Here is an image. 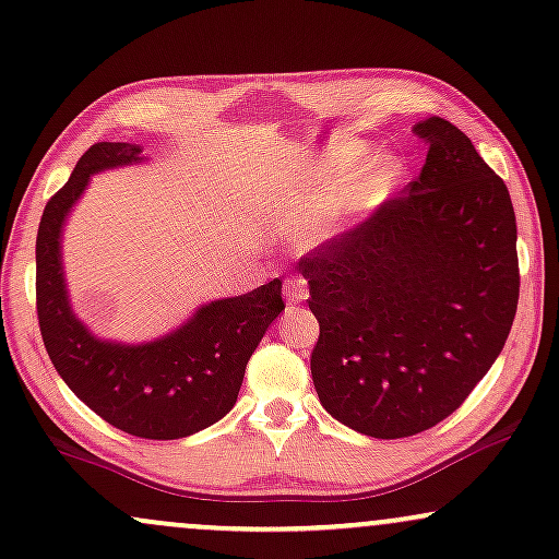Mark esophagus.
<instances>
[{
  "mask_svg": "<svg viewBox=\"0 0 559 559\" xmlns=\"http://www.w3.org/2000/svg\"><path fill=\"white\" fill-rule=\"evenodd\" d=\"M307 294H309L307 281L301 278V275H292V278L286 281V286H284V297H286L288 305H299V301H305V299H307Z\"/></svg>",
  "mask_w": 559,
  "mask_h": 559,
  "instance_id": "34e87169",
  "label": "esophagus"
}]
</instances>
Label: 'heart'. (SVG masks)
Wrapping results in <instances>:
<instances>
[{"mask_svg":"<svg viewBox=\"0 0 559 559\" xmlns=\"http://www.w3.org/2000/svg\"><path fill=\"white\" fill-rule=\"evenodd\" d=\"M365 153L367 151L361 145H348V147H344V151H338L335 156H331V160H328L322 169L307 171L292 192H286L284 198H278V203L271 205L273 224L275 226H294L297 221H301L309 194L331 185L333 177H338L341 171L348 169V166L359 164V160L365 158ZM395 177H399V169H395L393 160L380 158V160H374V164H369L365 171H359L352 181H348L346 192L341 194L338 200H335L333 215H338L341 211H348V207H359V205L369 203V200H374L382 190H388L390 181H393Z\"/></svg>","mask_w":559,"mask_h":559,"instance_id":"obj_1","label":"heart"}]
</instances>
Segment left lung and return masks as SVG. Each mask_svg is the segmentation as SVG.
<instances>
[{"label":"left lung","mask_w":559,"mask_h":559,"mask_svg":"<svg viewBox=\"0 0 559 559\" xmlns=\"http://www.w3.org/2000/svg\"><path fill=\"white\" fill-rule=\"evenodd\" d=\"M421 174L299 260L320 322L312 382L356 432L399 440L448 419L506 346L518 307L510 192L448 119L414 127Z\"/></svg>","instance_id":"obj_1"}]
</instances>
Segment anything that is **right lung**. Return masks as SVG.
<instances>
[{"label": "right lung", "instance_id": "add662e5", "mask_svg": "<svg viewBox=\"0 0 559 559\" xmlns=\"http://www.w3.org/2000/svg\"><path fill=\"white\" fill-rule=\"evenodd\" d=\"M134 143H96L46 203L36 237V312L53 369L100 419L143 440H179L215 425L237 403L247 361L284 309L281 281L203 305L151 344L96 338L75 318L62 271V226L87 179L143 160Z\"/></svg>", "mask_w": 559, "mask_h": 559}]
</instances>
